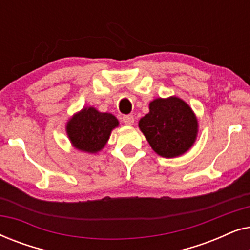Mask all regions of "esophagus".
Instances as JSON below:
<instances>
[{
    "label": "esophagus",
    "mask_w": 250,
    "mask_h": 250,
    "mask_svg": "<svg viewBox=\"0 0 250 250\" xmlns=\"http://www.w3.org/2000/svg\"><path fill=\"white\" fill-rule=\"evenodd\" d=\"M122 121L126 125H133V123H134V117H133L132 115H125L123 116Z\"/></svg>",
    "instance_id": "34e87169"
}]
</instances>
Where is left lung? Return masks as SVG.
<instances>
[{
	"label": "left lung",
	"instance_id": "1",
	"mask_svg": "<svg viewBox=\"0 0 250 250\" xmlns=\"http://www.w3.org/2000/svg\"><path fill=\"white\" fill-rule=\"evenodd\" d=\"M139 127L153 151L165 158L187 152L196 141L198 121L187 102L177 97L155 99Z\"/></svg>",
	"mask_w": 250,
	"mask_h": 250
}]
</instances>
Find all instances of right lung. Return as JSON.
Instances as JSON below:
<instances>
[{
	"label": "right lung",
	"instance_id": "obj_1",
	"mask_svg": "<svg viewBox=\"0 0 250 250\" xmlns=\"http://www.w3.org/2000/svg\"><path fill=\"white\" fill-rule=\"evenodd\" d=\"M118 124V119L114 115L87 107L68 121L66 132L75 148L84 152L97 153L104 149L111 131Z\"/></svg>",
	"mask_w": 250,
	"mask_h": 250
}]
</instances>
